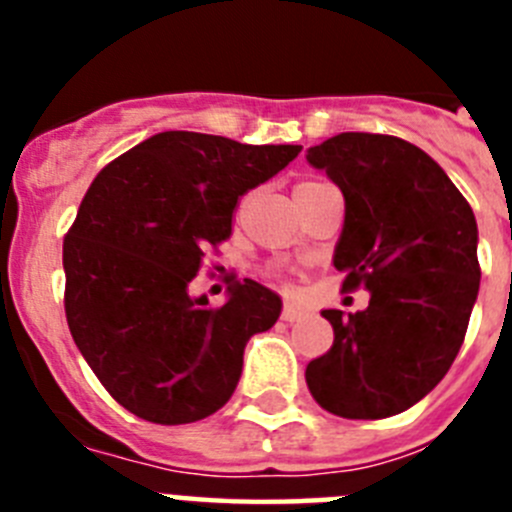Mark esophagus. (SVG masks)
<instances>
[{
    "instance_id": "34e87169",
    "label": "esophagus",
    "mask_w": 512,
    "mask_h": 512,
    "mask_svg": "<svg viewBox=\"0 0 512 512\" xmlns=\"http://www.w3.org/2000/svg\"><path fill=\"white\" fill-rule=\"evenodd\" d=\"M302 315H307V307L297 305V302H284L282 320H287V323H295V320H300Z\"/></svg>"
}]
</instances>
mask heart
Listing matches in <instances>:
<instances>
[{
    "instance_id": "b5f03b06",
    "label": "heart",
    "mask_w": 512,
    "mask_h": 512,
    "mask_svg": "<svg viewBox=\"0 0 512 512\" xmlns=\"http://www.w3.org/2000/svg\"><path fill=\"white\" fill-rule=\"evenodd\" d=\"M305 184H315V182H305Z\"/></svg>"
}]
</instances>
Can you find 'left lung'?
<instances>
[{
  "instance_id": "left-lung-1",
  "label": "left lung",
  "mask_w": 512,
  "mask_h": 512,
  "mask_svg": "<svg viewBox=\"0 0 512 512\" xmlns=\"http://www.w3.org/2000/svg\"><path fill=\"white\" fill-rule=\"evenodd\" d=\"M346 200L333 266L361 312L323 310L333 346L305 369L320 408L379 420L413 408L446 377L479 292L477 220L425 151L379 133H341L307 151Z\"/></svg>"
}]
</instances>
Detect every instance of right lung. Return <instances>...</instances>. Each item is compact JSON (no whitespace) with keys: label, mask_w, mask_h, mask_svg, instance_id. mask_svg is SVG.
<instances>
[{"label":"right lung","mask_w":512,"mask_h":512,"mask_svg":"<svg viewBox=\"0 0 512 512\" xmlns=\"http://www.w3.org/2000/svg\"><path fill=\"white\" fill-rule=\"evenodd\" d=\"M302 146H248L166 130L104 166L63 238L66 320L81 356L122 408L182 425L220 410L241 379L243 348L277 323L282 300L228 279V302L189 295L233 210Z\"/></svg>","instance_id":"right-lung-1"}]
</instances>
